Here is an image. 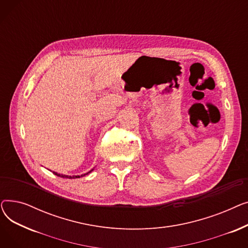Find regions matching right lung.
<instances>
[{"instance_id": "obj_1", "label": "right lung", "mask_w": 248, "mask_h": 248, "mask_svg": "<svg viewBox=\"0 0 248 248\" xmlns=\"http://www.w3.org/2000/svg\"><path fill=\"white\" fill-rule=\"evenodd\" d=\"M91 170V171H93ZM91 171H89L88 173H90ZM56 176H58V177H61V178H69V179H75V178H80V177H83V176H85V175H87L88 173H86V174H83V175H81V176H67V175H62V174H58V173H55V172H53Z\"/></svg>"}]
</instances>
